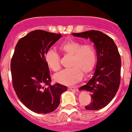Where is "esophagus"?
Instances as JSON below:
<instances>
[{"mask_svg":"<svg viewBox=\"0 0 132 132\" xmlns=\"http://www.w3.org/2000/svg\"><path fill=\"white\" fill-rule=\"evenodd\" d=\"M68 89L69 90H72V91H77L78 90L77 87H68Z\"/></svg>","mask_w":132,"mask_h":132,"instance_id":"34e87169","label":"esophagus"}]
</instances>
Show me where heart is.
I'll return each mask as SVG.
<instances>
[{
  "mask_svg": "<svg viewBox=\"0 0 132 132\" xmlns=\"http://www.w3.org/2000/svg\"><path fill=\"white\" fill-rule=\"evenodd\" d=\"M60 50L65 56L70 57V68L54 76L56 82L64 85H74L82 78V74L87 76L94 70L97 61L96 49L91 44H84L78 40H69L62 43ZM47 66L54 72L61 69L60 57L53 50H48L44 54Z\"/></svg>",
  "mask_w": 132,
  "mask_h": 132,
  "instance_id": "1",
  "label": "heart"
}]
</instances>
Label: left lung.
<instances>
[{
  "mask_svg": "<svg viewBox=\"0 0 132 132\" xmlns=\"http://www.w3.org/2000/svg\"><path fill=\"white\" fill-rule=\"evenodd\" d=\"M74 36L90 38L97 53V64L94 76L80 87L91 94V102L85 108L98 110L106 106L114 98L120 84L121 58L115 42L110 36L98 30L72 33Z\"/></svg>",
  "mask_w": 132,
  "mask_h": 132,
  "instance_id": "obj_1",
  "label": "left lung"
}]
</instances>
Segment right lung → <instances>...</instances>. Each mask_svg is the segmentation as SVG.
Masks as SVG:
<instances>
[{
  "label": "right lung",
  "instance_id": "1",
  "mask_svg": "<svg viewBox=\"0 0 132 132\" xmlns=\"http://www.w3.org/2000/svg\"><path fill=\"white\" fill-rule=\"evenodd\" d=\"M62 37L60 34L35 30L18 40L11 63L12 86L18 98L29 110L38 114L55 110L60 96L67 88L51 85L44 54Z\"/></svg>",
  "mask_w": 132,
  "mask_h": 132
}]
</instances>
